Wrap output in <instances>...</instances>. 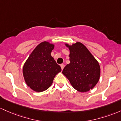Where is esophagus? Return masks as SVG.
<instances>
[{"instance_id": "obj_1", "label": "esophagus", "mask_w": 121, "mask_h": 121, "mask_svg": "<svg viewBox=\"0 0 121 121\" xmlns=\"http://www.w3.org/2000/svg\"><path fill=\"white\" fill-rule=\"evenodd\" d=\"M60 67H61V69H62V70H63V68L65 67V65L64 64H61L60 65Z\"/></svg>"}]
</instances>
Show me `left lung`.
Returning <instances> with one entry per match:
<instances>
[{
	"label": "left lung",
	"mask_w": 121,
	"mask_h": 121,
	"mask_svg": "<svg viewBox=\"0 0 121 121\" xmlns=\"http://www.w3.org/2000/svg\"><path fill=\"white\" fill-rule=\"evenodd\" d=\"M70 50V63L65 66L62 73L72 86L79 92L93 89L99 81L101 69L98 61L82 43L65 44Z\"/></svg>",
	"instance_id": "8db88e82"
}]
</instances>
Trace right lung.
<instances>
[{
    "mask_svg": "<svg viewBox=\"0 0 121 121\" xmlns=\"http://www.w3.org/2000/svg\"><path fill=\"white\" fill-rule=\"evenodd\" d=\"M54 44L43 42L35 47L24 63L23 74L27 85L36 92H42L52 85L61 67L51 56Z\"/></svg>",
    "mask_w": 121,
    "mask_h": 121,
    "instance_id": "right-lung-1",
    "label": "right lung"
}]
</instances>
